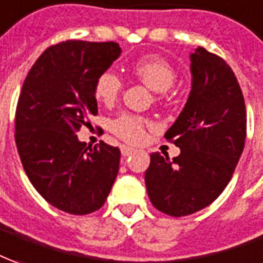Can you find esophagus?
Masks as SVG:
<instances>
[{"instance_id": "34e87169", "label": "esophagus", "mask_w": 263, "mask_h": 263, "mask_svg": "<svg viewBox=\"0 0 263 263\" xmlns=\"http://www.w3.org/2000/svg\"><path fill=\"white\" fill-rule=\"evenodd\" d=\"M136 150L132 149V147H127V146H121V155H123V157H127V156L133 155Z\"/></svg>"}]
</instances>
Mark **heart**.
Segmentation results:
<instances>
[{"label": "heart", "mask_w": 263, "mask_h": 263, "mask_svg": "<svg viewBox=\"0 0 263 263\" xmlns=\"http://www.w3.org/2000/svg\"><path fill=\"white\" fill-rule=\"evenodd\" d=\"M132 74L150 90L163 93L176 81V70L162 57L147 55L137 60L130 68ZM123 88L120 77L113 71H103L94 83V96L104 104H111L119 99ZM147 120L137 114L124 113L114 119L111 132L121 140L128 143L142 142L146 135Z\"/></svg>", "instance_id": "heart-1"}]
</instances>
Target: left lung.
<instances>
[{"instance_id": "obj_1", "label": "left lung", "mask_w": 263, "mask_h": 263, "mask_svg": "<svg viewBox=\"0 0 263 263\" xmlns=\"http://www.w3.org/2000/svg\"><path fill=\"white\" fill-rule=\"evenodd\" d=\"M192 90L166 140L180 155H150L144 180L157 211L180 218L203 209L223 192L246 139V107L236 76L203 47L190 54Z\"/></svg>"}]
</instances>
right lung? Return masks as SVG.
<instances>
[{"label": "right lung", "mask_w": 263, "mask_h": 263, "mask_svg": "<svg viewBox=\"0 0 263 263\" xmlns=\"http://www.w3.org/2000/svg\"><path fill=\"white\" fill-rule=\"evenodd\" d=\"M114 41L67 40L48 47L25 77L15 110L18 155L32 186L71 215L100 209L119 173L120 149L79 142L97 114L94 83L120 55Z\"/></svg>", "instance_id": "1"}]
</instances>
